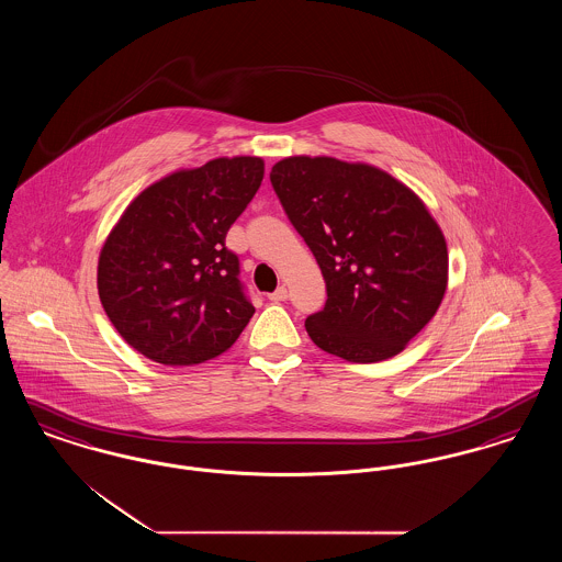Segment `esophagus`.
Segmentation results:
<instances>
[{"label": "esophagus", "instance_id": "34e87169", "mask_svg": "<svg viewBox=\"0 0 562 562\" xmlns=\"http://www.w3.org/2000/svg\"><path fill=\"white\" fill-rule=\"evenodd\" d=\"M286 296H289L286 286H278L273 293L268 294V299L271 301V303H280V301H286Z\"/></svg>", "mask_w": 562, "mask_h": 562}]
</instances>
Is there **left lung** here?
Here are the masks:
<instances>
[{"mask_svg": "<svg viewBox=\"0 0 562 562\" xmlns=\"http://www.w3.org/2000/svg\"><path fill=\"white\" fill-rule=\"evenodd\" d=\"M271 188L326 282V303L305 321L318 348L348 362L401 353L447 291V241L424 202L369 164L294 156Z\"/></svg>", "mask_w": 562, "mask_h": 562, "instance_id": "8db88e82", "label": "left lung"}]
</instances>
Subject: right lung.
I'll return each mask as SVG.
<instances>
[{
  "instance_id": "obj_1",
  "label": "right lung",
  "mask_w": 562,
  "mask_h": 562,
  "mask_svg": "<svg viewBox=\"0 0 562 562\" xmlns=\"http://www.w3.org/2000/svg\"><path fill=\"white\" fill-rule=\"evenodd\" d=\"M261 158H218L145 189L99 257V296L145 358L191 367L227 351L255 307L225 236L263 181Z\"/></svg>"
}]
</instances>
